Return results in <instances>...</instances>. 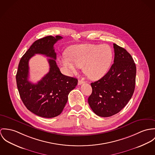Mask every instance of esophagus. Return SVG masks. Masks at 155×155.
Segmentation results:
<instances>
[{
    "label": "esophagus",
    "mask_w": 155,
    "mask_h": 155,
    "mask_svg": "<svg viewBox=\"0 0 155 155\" xmlns=\"http://www.w3.org/2000/svg\"><path fill=\"white\" fill-rule=\"evenodd\" d=\"M84 83V81L83 80H78V85H81L82 84Z\"/></svg>",
    "instance_id": "1"
}]
</instances>
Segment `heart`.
Returning a JSON list of instances; mask_svg holds the SVG:
<instances>
[{
	"mask_svg": "<svg viewBox=\"0 0 155 155\" xmlns=\"http://www.w3.org/2000/svg\"><path fill=\"white\" fill-rule=\"evenodd\" d=\"M68 57L60 59L61 63L69 74L83 67V71L91 80H99L109 69L113 59V51L107 45H75L67 51Z\"/></svg>",
	"mask_w": 155,
	"mask_h": 155,
	"instance_id": "obj_1",
	"label": "heart"
}]
</instances>
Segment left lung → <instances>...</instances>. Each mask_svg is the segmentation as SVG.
<instances>
[{
    "label": "left lung",
    "instance_id": "obj_1",
    "mask_svg": "<svg viewBox=\"0 0 155 155\" xmlns=\"http://www.w3.org/2000/svg\"><path fill=\"white\" fill-rule=\"evenodd\" d=\"M114 63L102 78L91 83L88 102L98 116L109 117L120 111L135 89L136 67L131 54L114 43Z\"/></svg>",
    "mask_w": 155,
    "mask_h": 155
}]
</instances>
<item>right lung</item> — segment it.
Listing matches in <instances>:
<instances>
[{
  "label": "right lung",
  "mask_w": 155,
  "mask_h": 155,
  "mask_svg": "<svg viewBox=\"0 0 155 155\" xmlns=\"http://www.w3.org/2000/svg\"><path fill=\"white\" fill-rule=\"evenodd\" d=\"M62 37L46 36L35 41L21 58L16 75L20 97L30 111L41 117L51 118L60 115L68 101L69 92L78 83L77 78L63 75L56 65L54 45ZM42 54L48 59L49 72L36 84L28 81L29 59Z\"/></svg>",
  "instance_id": "add662e5"
}]
</instances>
